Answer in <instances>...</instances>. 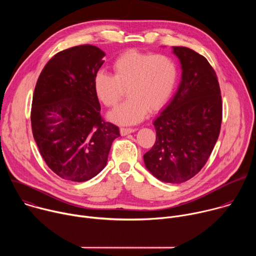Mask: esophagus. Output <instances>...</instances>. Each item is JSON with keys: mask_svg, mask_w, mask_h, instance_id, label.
Listing matches in <instances>:
<instances>
[{"mask_svg": "<svg viewBox=\"0 0 256 256\" xmlns=\"http://www.w3.org/2000/svg\"><path fill=\"white\" fill-rule=\"evenodd\" d=\"M120 134H122V136H126V134H132V132H136V128H122L120 130Z\"/></svg>", "mask_w": 256, "mask_h": 256, "instance_id": "34e87169", "label": "esophagus"}]
</instances>
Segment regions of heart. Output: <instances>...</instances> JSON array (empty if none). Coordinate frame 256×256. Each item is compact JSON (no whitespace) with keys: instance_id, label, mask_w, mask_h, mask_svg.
<instances>
[{"instance_id":"heart-1","label":"heart","mask_w":256,"mask_h":256,"mask_svg":"<svg viewBox=\"0 0 256 256\" xmlns=\"http://www.w3.org/2000/svg\"><path fill=\"white\" fill-rule=\"evenodd\" d=\"M114 76L100 70L94 76L93 87L98 100L114 107L124 96L130 97L109 114L110 120L124 126L142 122L151 112H158L169 101L177 82V66L172 58L128 50L112 64Z\"/></svg>"}]
</instances>
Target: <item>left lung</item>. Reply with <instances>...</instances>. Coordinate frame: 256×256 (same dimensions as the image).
I'll return each instance as SVG.
<instances>
[{
    "label": "left lung",
    "mask_w": 256,
    "mask_h": 256,
    "mask_svg": "<svg viewBox=\"0 0 256 256\" xmlns=\"http://www.w3.org/2000/svg\"><path fill=\"white\" fill-rule=\"evenodd\" d=\"M182 75L178 89L154 120L156 142L144 162L156 178L182 184L206 163L222 124V97L216 72L196 52L173 46Z\"/></svg>",
    "instance_id": "1"
}]
</instances>
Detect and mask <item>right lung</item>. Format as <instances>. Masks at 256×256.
<instances>
[{"instance_id": "add662e5", "label": "right lung", "mask_w": 256, "mask_h": 256, "mask_svg": "<svg viewBox=\"0 0 256 256\" xmlns=\"http://www.w3.org/2000/svg\"><path fill=\"white\" fill-rule=\"evenodd\" d=\"M105 52L85 44L64 50L44 66L32 107L33 138L46 165L66 180L83 182L107 163L116 126L100 116L93 80Z\"/></svg>"}]
</instances>
